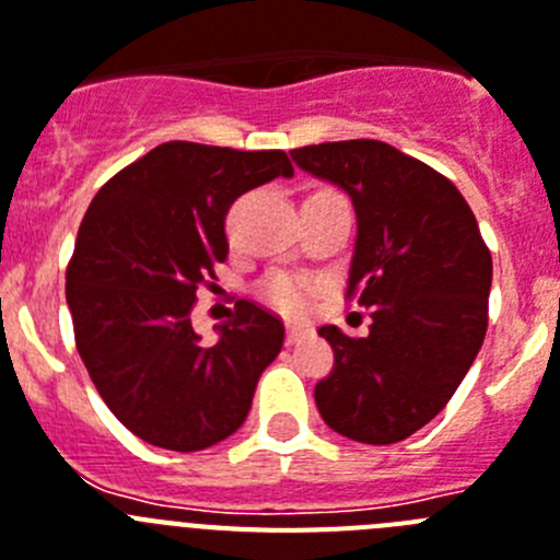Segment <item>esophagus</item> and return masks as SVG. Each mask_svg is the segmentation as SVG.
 <instances>
[{
  "mask_svg": "<svg viewBox=\"0 0 560 560\" xmlns=\"http://www.w3.org/2000/svg\"><path fill=\"white\" fill-rule=\"evenodd\" d=\"M304 335H310V327H304V324H295V320H290V324H287V343H295V340L304 338Z\"/></svg>",
  "mask_w": 560,
  "mask_h": 560,
  "instance_id": "obj_1",
  "label": "esophagus"
}]
</instances>
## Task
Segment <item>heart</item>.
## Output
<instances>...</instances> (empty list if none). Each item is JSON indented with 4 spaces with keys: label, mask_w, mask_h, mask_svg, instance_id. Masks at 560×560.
Returning <instances> with one entry per match:
<instances>
[{
    "label": "heart",
    "mask_w": 560,
    "mask_h": 560,
    "mask_svg": "<svg viewBox=\"0 0 560 560\" xmlns=\"http://www.w3.org/2000/svg\"><path fill=\"white\" fill-rule=\"evenodd\" d=\"M259 295L279 313H307L315 295V281L299 279L290 273H270L259 281Z\"/></svg>",
    "instance_id": "1"
}]
</instances>
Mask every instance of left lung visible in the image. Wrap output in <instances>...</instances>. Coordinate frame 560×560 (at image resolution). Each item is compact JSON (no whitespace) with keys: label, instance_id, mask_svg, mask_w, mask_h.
I'll return each instance as SVG.
<instances>
[{"label":"left lung","instance_id":"1","mask_svg":"<svg viewBox=\"0 0 560 560\" xmlns=\"http://www.w3.org/2000/svg\"><path fill=\"white\" fill-rule=\"evenodd\" d=\"M290 154L352 197L347 299L372 315L366 338L318 329L335 363L315 402L338 434L392 445L434 420L468 374L488 332L493 259L459 188L395 145L338 140Z\"/></svg>","mask_w":560,"mask_h":560}]
</instances>
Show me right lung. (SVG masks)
Returning a JSON list of instances; mask_svg holds the SVG:
<instances>
[{
	"label": "right lung",
	"instance_id": "add662e5",
	"mask_svg": "<svg viewBox=\"0 0 560 560\" xmlns=\"http://www.w3.org/2000/svg\"><path fill=\"white\" fill-rule=\"evenodd\" d=\"M290 174L281 149L172 140L106 179L86 208L67 265L75 347L112 415L149 445L202 451L245 422L284 324L242 299L220 340L199 343L191 310L228 259L233 199Z\"/></svg>",
	"mask_w": 560,
	"mask_h": 560
}]
</instances>
